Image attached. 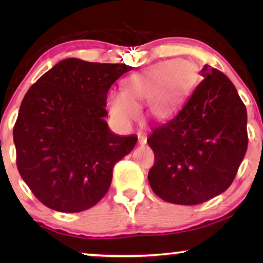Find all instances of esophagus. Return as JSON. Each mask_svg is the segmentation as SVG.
Returning a JSON list of instances; mask_svg holds the SVG:
<instances>
[{
  "label": "esophagus",
  "instance_id": "obj_1",
  "mask_svg": "<svg viewBox=\"0 0 263 263\" xmlns=\"http://www.w3.org/2000/svg\"><path fill=\"white\" fill-rule=\"evenodd\" d=\"M147 143V138L146 135H139V145H146Z\"/></svg>",
  "mask_w": 263,
  "mask_h": 263
}]
</instances>
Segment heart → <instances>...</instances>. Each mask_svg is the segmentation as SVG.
Segmentation results:
<instances>
[{"instance_id": "b5f03b06", "label": "heart", "mask_w": 263, "mask_h": 263, "mask_svg": "<svg viewBox=\"0 0 263 263\" xmlns=\"http://www.w3.org/2000/svg\"><path fill=\"white\" fill-rule=\"evenodd\" d=\"M196 68L182 60H170L125 79L124 91L109 97L111 117L121 125H129L140 117V106L149 103L156 120H165L175 112L195 84Z\"/></svg>"}]
</instances>
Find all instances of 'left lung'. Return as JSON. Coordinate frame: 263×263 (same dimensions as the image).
Returning a JSON list of instances; mask_svg holds the SVG:
<instances>
[{
	"label": "left lung",
	"mask_w": 263,
	"mask_h": 263,
	"mask_svg": "<svg viewBox=\"0 0 263 263\" xmlns=\"http://www.w3.org/2000/svg\"><path fill=\"white\" fill-rule=\"evenodd\" d=\"M178 114L153 129L148 182L156 195L176 204H199L224 193L248 147L247 109L231 80L206 64Z\"/></svg>",
	"instance_id": "8db88e82"
}]
</instances>
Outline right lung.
I'll return each instance as SVG.
<instances>
[{
    "mask_svg": "<svg viewBox=\"0 0 263 263\" xmlns=\"http://www.w3.org/2000/svg\"><path fill=\"white\" fill-rule=\"evenodd\" d=\"M133 67L61 61L25 95L13 129L21 178L46 207L88 210L110 188L112 168L138 136L110 130L105 110L111 85Z\"/></svg>",
    "mask_w": 263,
    "mask_h": 263,
    "instance_id": "add662e5",
    "label": "right lung"
}]
</instances>
